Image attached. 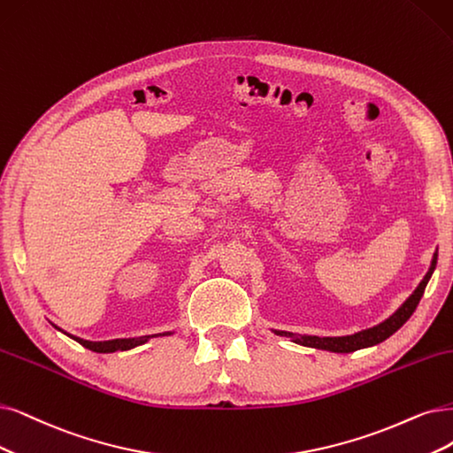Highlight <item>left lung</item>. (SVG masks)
I'll return each instance as SVG.
<instances>
[{
    "mask_svg": "<svg viewBox=\"0 0 453 453\" xmlns=\"http://www.w3.org/2000/svg\"><path fill=\"white\" fill-rule=\"evenodd\" d=\"M437 252L433 254V261H431V266L427 274L424 276V280L420 281V286H418L414 289V293L405 300L403 304H401V308L390 315L387 321L373 326V328H367V330H362V332H357V334H350V336H336V338H319V336H298V334H291V332H286V330H274V334H278V336H286V338H291V342L298 343V345H304V347H313V349H323V350H332V353H353V350H358V349H365V347H372V345H377L380 342H384L387 338H390L394 332H397L401 326H403L409 317L414 313L418 303H420V298L426 291V286L427 281L434 271V266H437Z\"/></svg>",
    "mask_w": 453,
    "mask_h": 453,
    "instance_id": "1",
    "label": "left lung"
}]
</instances>
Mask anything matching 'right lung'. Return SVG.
Instances as JSON below:
<instances>
[{"label": "right lung", "mask_w": 453, "mask_h": 453, "mask_svg": "<svg viewBox=\"0 0 453 453\" xmlns=\"http://www.w3.org/2000/svg\"><path fill=\"white\" fill-rule=\"evenodd\" d=\"M56 326V325H54ZM58 328V326H56ZM61 330V328H58ZM63 332V330H61ZM66 334V332H63ZM167 334L172 332H164V334H153V336H142V338H123V340H108V342H89V340H81L78 336H73V334H66V336L73 338L74 342H78L80 345H83L89 350H95V353H115V350H128L138 347L145 342H149L150 338H157V336H167Z\"/></svg>", "instance_id": "add662e5"}]
</instances>
